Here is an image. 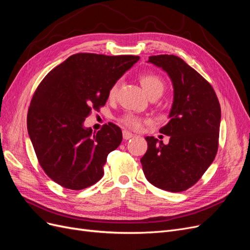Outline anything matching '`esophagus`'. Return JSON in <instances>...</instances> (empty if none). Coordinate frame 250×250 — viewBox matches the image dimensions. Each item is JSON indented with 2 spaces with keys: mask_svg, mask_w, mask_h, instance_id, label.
<instances>
[{
  "mask_svg": "<svg viewBox=\"0 0 250 250\" xmlns=\"http://www.w3.org/2000/svg\"><path fill=\"white\" fill-rule=\"evenodd\" d=\"M132 137H133V134H132L131 132L127 131V130H124V131H123V139H124V140H129V139H131Z\"/></svg>",
  "mask_w": 250,
  "mask_h": 250,
  "instance_id": "obj_1",
  "label": "esophagus"
}]
</instances>
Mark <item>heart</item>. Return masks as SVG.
Instances as JSON below:
<instances>
[{
	"instance_id": "obj_1",
	"label": "heart",
	"mask_w": 250,
	"mask_h": 250,
	"mask_svg": "<svg viewBox=\"0 0 250 250\" xmlns=\"http://www.w3.org/2000/svg\"><path fill=\"white\" fill-rule=\"evenodd\" d=\"M140 81L142 83V86L145 89V92L148 94V96H151L153 94L157 93H163L164 90V82L163 80L157 76L155 74H143L140 76ZM119 88V82H115L109 88L108 96L109 98H113L117 93ZM119 122L123 124L125 127L129 128L132 130H140L143 127V125L147 123L148 121L145 120L142 117H139L134 115L132 112H126L123 116L119 118Z\"/></svg>"
}]
</instances>
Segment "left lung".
Here are the masks:
<instances>
[{
  "label": "left lung",
  "mask_w": 250,
  "mask_h": 250,
  "mask_svg": "<svg viewBox=\"0 0 250 250\" xmlns=\"http://www.w3.org/2000/svg\"><path fill=\"white\" fill-rule=\"evenodd\" d=\"M149 62L168 73L174 101L168 124L160 132L168 145L147 137V152L141 158L151 185L168 192H183L202 177L215 160L219 146L221 108L210 83L175 55L150 56Z\"/></svg>",
  "instance_id": "obj_1"
}]
</instances>
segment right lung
<instances>
[{
    "label": "right lung",
    "mask_w": 250,
    "mask_h": 250,
    "mask_svg": "<svg viewBox=\"0 0 250 250\" xmlns=\"http://www.w3.org/2000/svg\"><path fill=\"white\" fill-rule=\"evenodd\" d=\"M139 56L77 53L51 70L35 89L27 127L44 173L69 190H83L104 175L107 155L122 142L121 128L109 122L93 133L83 122L99 111L113 83Z\"/></svg>",
    "instance_id": "right-lung-1"
}]
</instances>
